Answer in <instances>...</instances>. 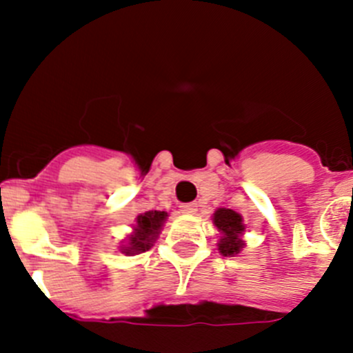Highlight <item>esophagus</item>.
Wrapping results in <instances>:
<instances>
[{
	"label": "esophagus",
	"instance_id": "esophagus-1",
	"mask_svg": "<svg viewBox=\"0 0 353 353\" xmlns=\"http://www.w3.org/2000/svg\"><path fill=\"white\" fill-rule=\"evenodd\" d=\"M179 209H181V212H184V214H195L196 209H199V203H196V202L181 203Z\"/></svg>",
	"mask_w": 353,
	"mask_h": 353
}]
</instances>
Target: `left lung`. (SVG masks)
Masks as SVG:
<instances>
[{
  "label": "left lung",
  "mask_w": 353,
  "mask_h": 353,
  "mask_svg": "<svg viewBox=\"0 0 353 353\" xmlns=\"http://www.w3.org/2000/svg\"><path fill=\"white\" fill-rule=\"evenodd\" d=\"M214 225L223 233L219 243H217L219 252L223 256L239 254L243 247V242L239 239V235H242V232L245 230V226L242 225V216L232 209H217L214 214Z\"/></svg>",
  "instance_id": "left-lung-1"
}]
</instances>
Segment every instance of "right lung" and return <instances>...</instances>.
<instances>
[{
  "mask_svg": "<svg viewBox=\"0 0 353 353\" xmlns=\"http://www.w3.org/2000/svg\"><path fill=\"white\" fill-rule=\"evenodd\" d=\"M167 212L165 210H148V212L137 216V226L136 233L130 235L128 243L121 247V252L125 254H139V252L148 251L153 245L154 236L160 232L161 225L165 221Z\"/></svg>",
  "mask_w": 353,
  "mask_h": 353,
  "instance_id": "obj_1",
  "label": "right lung"
}]
</instances>
